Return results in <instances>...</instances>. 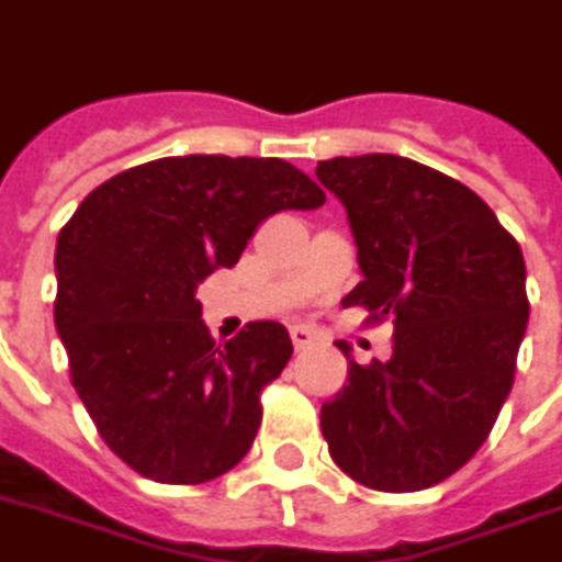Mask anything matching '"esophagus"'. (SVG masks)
<instances>
[{
    "label": "esophagus",
    "mask_w": 562,
    "mask_h": 562,
    "mask_svg": "<svg viewBox=\"0 0 562 562\" xmlns=\"http://www.w3.org/2000/svg\"><path fill=\"white\" fill-rule=\"evenodd\" d=\"M289 334H292V342H294V348H297V351L313 345V330H310V327H303V324H294Z\"/></svg>",
    "instance_id": "34e87169"
}]
</instances>
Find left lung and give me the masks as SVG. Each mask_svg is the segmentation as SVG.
Listing matches in <instances>:
<instances>
[{
    "mask_svg": "<svg viewBox=\"0 0 562 562\" xmlns=\"http://www.w3.org/2000/svg\"><path fill=\"white\" fill-rule=\"evenodd\" d=\"M315 176L345 205L363 270L342 306L396 327L393 357L348 360V384L322 405L330 459L378 492L438 485L513 390L530 318L521 247L471 187L408 157H334Z\"/></svg>",
    "mask_w": 562,
    "mask_h": 562,
    "instance_id": "8db88e82",
    "label": "left lung"
}]
</instances>
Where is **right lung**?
<instances>
[{
  "mask_svg": "<svg viewBox=\"0 0 562 562\" xmlns=\"http://www.w3.org/2000/svg\"><path fill=\"white\" fill-rule=\"evenodd\" d=\"M324 199L280 157L187 154L124 169L74 211L56 240V330L77 396L133 471L199 485L247 456L292 339L249 322L217 345L196 289L238 265L261 220Z\"/></svg>",
  "mask_w": 562,
  "mask_h": 562,
  "instance_id": "obj_1",
  "label": "right lung"
}]
</instances>
